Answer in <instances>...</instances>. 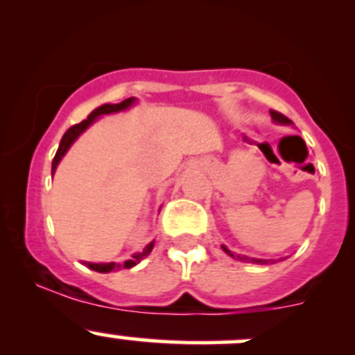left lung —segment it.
Returning <instances> with one entry per match:
<instances>
[{
    "label": "left lung",
    "instance_id": "1",
    "mask_svg": "<svg viewBox=\"0 0 355 355\" xmlns=\"http://www.w3.org/2000/svg\"><path fill=\"white\" fill-rule=\"evenodd\" d=\"M271 118H273L275 123H280V125H292V120H288L287 116H284L282 113H278V111H270ZM221 249L225 250V252L228 254L230 257H234V259H241V261H249V263H254V264H273L277 263V261L273 259H257V257H247V256H241V254H235L232 252L230 249H228L227 245L221 244Z\"/></svg>",
    "mask_w": 355,
    "mask_h": 355
}]
</instances>
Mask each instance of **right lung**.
Masks as SVG:
<instances>
[{
  "label": "right lung",
  "mask_w": 355,
  "mask_h": 355,
  "mask_svg": "<svg viewBox=\"0 0 355 355\" xmlns=\"http://www.w3.org/2000/svg\"><path fill=\"white\" fill-rule=\"evenodd\" d=\"M135 103H137V99L128 98V99H125V101L116 103V105H111V103H108V105H103V106H99V108H96L94 111H92V113L87 116V120H82L80 123H77V125H73V127L68 128V130L65 132V135L62 137V141H60L58 151H56L55 157H53L51 175H55V171H56V168H58L60 161H62L63 156L67 155V151L71 148V144H73V142L77 141V139L80 137V135L84 134V132L87 130V128L91 127V125L94 123V121L98 120L99 116H103V114L118 113V111H125V110L130 108V106H134ZM153 247H155V241L149 242V244L146 245L144 249L141 250V252L132 254L130 259L123 261V263H84V264L87 268H91V270L99 271V273H110V271H118V270H121V268H123V270H130V268H134L135 264L141 263V261L144 259L146 256H149V252L153 250Z\"/></svg>",
  "instance_id": "right-lung-1"
}]
</instances>
